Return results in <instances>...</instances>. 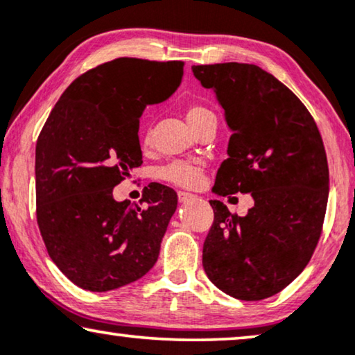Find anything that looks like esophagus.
I'll return each instance as SVG.
<instances>
[{"label": "esophagus", "instance_id": "34e87169", "mask_svg": "<svg viewBox=\"0 0 355 355\" xmlns=\"http://www.w3.org/2000/svg\"><path fill=\"white\" fill-rule=\"evenodd\" d=\"M178 198H179V202L181 203H186V202H191V200H193V198H196V196H193V193H189V192H178Z\"/></svg>", "mask_w": 355, "mask_h": 355}]
</instances>
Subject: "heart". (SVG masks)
Masks as SVG:
<instances>
[{"label":"heart","instance_id":"b5f03b06","mask_svg":"<svg viewBox=\"0 0 355 355\" xmlns=\"http://www.w3.org/2000/svg\"><path fill=\"white\" fill-rule=\"evenodd\" d=\"M186 118L193 129H198L208 121L216 119L215 114L210 108H207L205 105L200 103H192L187 106L186 110ZM144 145H148L152 142V132L147 124L142 128V134H140ZM157 176L162 181L173 184V186L184 187V189H193L200 184L203 178V164L198 162H186V159H174L169 162L164 166L158 168Z\"/></svg>","mask_w":355,"mask_h":355}]
</instances>
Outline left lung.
I'll return each mask as SVG.
<instances>
[{"label":"left lung","instance_id":"1","mask_svg":"<svg viewBox=\"0 0 355 355\" xmlns=\"http://www.w3.org/2000/svg\"><path fill=\"white\" fill-rule=\"evenodd\" d=\"M232 130L213 192L250 193L245 216L210 200L203 270L231 297L261 300L293 283L312 259L328 203V162L312 114L288 87L255 64L192 66Z\"/></svg>","mask_w":355,"mask_h":355}]
</instances>
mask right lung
I'll return each mask as SVG.
<instances>
[{
	"label": "right lung",
	"mask_w": 355,
	"mask_h": 355,
	"mask_svg": "<svg viewBox=\"0 0 355 355\" xmlns=\"http://www.w3.org/2000/svg\"><path fill=\"white\" fill-rule=\"evenodd\" d=\"M182 61L118 58L77 77L37 140V223L48 255L82 289L105 293L142 278L178 207L173 189H144L140 205L113 189L142 164L139 118L174 94Z\"/></svg>",
	"instance_id": "right-lung-1"
}]
</instances>
